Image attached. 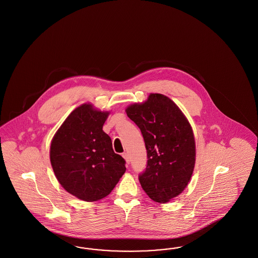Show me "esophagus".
I'll list each match as a JSON object with an SVG mask.
<instances>
[{"label":"esophagus","instance_id":"obj_1","mask_svg":"<svg viewBox=\"0 0 258 258\" xmlns=\"http://www.w3.org/2000/svg\"><path fill=\"white\" fill-rule=\"evenodd\" d=\"M122 157L125 159V161H126V163H127V164H129V163H130V158H129V155H128V153H127V152H124V153H122Z\"/></svg>","mask_w":258,"mask_h":258}]
</instances>
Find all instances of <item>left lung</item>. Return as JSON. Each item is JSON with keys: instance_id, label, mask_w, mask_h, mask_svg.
I'll list each match as a JSON object with an SVG mask.
<instances>
[{"instance_id": "obj_1", "label": "left lung", "mask_w": 258, "mask_h": 258, "mask_svg": "<svg viewBox=\"0 0 258 258\" xmlns=\"http://www.w3.org/2000/svg\"><path fill=\"white\" fill-rule=\"evenodd\" d=\"M126 113L146 144L147 165L139 175L142 188L154 202H169L187 187L195 168L196 143L190 123L173 101L159 93L129 106Z\"/></svg>"}]
</instances>
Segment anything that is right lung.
<instances>
[{
	"label": "right lung",
	"instance_id": "add662e5",
	"mask_svg": "<svg viewBox=\"0 0 258 258\" xmlns=\"http://www.w3.org/2000/svg\"><path fill=\"white\" fill-rule=\"evenodd\" d=\"M108 115L83 104L68 115L51 143L56 179L85 202L107 197L126 170L125 160L113 152L111 138L102 130Z\"/></svg>",
	"mask_w": 258,
	"mask_h": 258
}]
</instances>
